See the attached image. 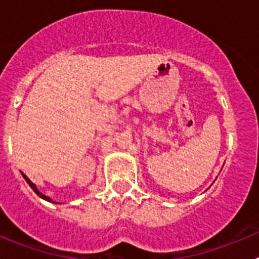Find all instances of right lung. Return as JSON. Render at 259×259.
<instances>
[{
	"label": "right lung",
	"instance_id": "right-lung-1",
	"mask_svg": "<svg viewBox=\"0 0 259 259\" xmlns=\"http://www.w3.org/2000/svg\"><path fill=\"white\" fill-rule=\"evenodd\" d=\"M23 178H24V179H26V182H27V183H28V184H29V187H31V188H32V189H33V192H35V193H36V194H37L38 197H41V198H44V200H47V201H50V202H54V201H52V200H50V198H49V197H48V196H45V194H42V193H41V192H40V191H38V189H37V188H36V185H35V184H33V183H32V182H31V180H29V179H28V178H27V176H26V175H24V174H23Z\"/></svg>",
	"mask_w": 259,
	"mask_h": 259
}]
</instances>
